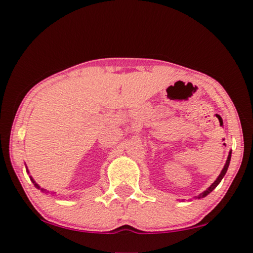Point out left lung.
Listing matches in <instances>:
<instances>
[{
    "label": "left lung",
    "mask_w": 253,
    "mask_h": 253,
    "mask_svg": "<svg viewBox=\"0 0 253 253\" xmlns=\"http://www.w3.org/2000/svg\"><path fill=\"white\" fill-rule=\"evenodd\" d=\"M230 160H231V152H230V154H229V156H228V160H226V163H225V165H224L223 169H222L221 174L219 175V177H217V178L215 179V182H214V183L212 184V185L208 188L207 191H204L202 194H200V195L198 196V199H201V198H204V196H207L209 193H211V192L214 190V188H215L217 185H219V183L222 181V178H223V176H224V175H225L226 170H228L229 164H230Z\"/></svg>",
    "instance_id": "1"
}]
</instances>
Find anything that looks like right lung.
Here are the masks:
<instances>
[{
    "label": "right lung",
    "mask_w": 253,
    "mask_h": 253,
    "mask_svg": "<svg viewBox=\"0 0 253 253\" xmlns=\"http://www.w3.org/2000/svg\"><path fill=\"white\" fill-rule=\"evenodd\" d=\"M31 181H32V183L34 184V186H36V187H38V188H40V186L39 185H38V184L36 183V182H34V179L31 177ZM41 190H42V188H41ZM42 191H44V190H42Z\"/></svg>",
    "instance_id": "right-lung-1"
}]
</instances>
